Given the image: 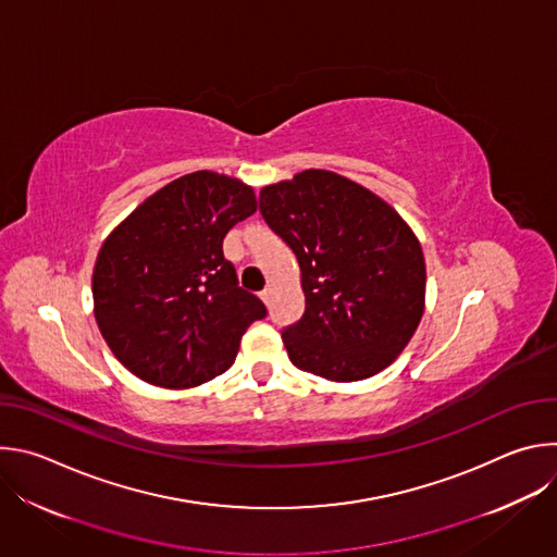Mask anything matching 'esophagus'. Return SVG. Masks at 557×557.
I'll return each instance as SVG.
<instances>
[{
	"instance_id": "esophagus-1",
	"label": "esophagus",
	"mask_w": 557,
	"mask_h": 557,
	"mask_svg": "<svg viewBox=\"0 0 557 557\" xmlns=\"http://www.w3.org/2000/svg\"><path fill=\"white\" fill-rule=\"evenodd\" d=\"M271 295H273V290H271V288H264V290L260 293V299L269 306V304H271Z\"/></svg>"
}]
</instances>
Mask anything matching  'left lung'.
Wrapping results in <instances>:
<instances>
[{
    "label": "left lung",
    "mask_w": 557,
    "mask_h": 557,
    "mask_svg": "<svg viewBox=\"0 0 557 557\" xmlns=\"http://www.w3.org/2000/svg\"><path fill=\"white\" fill-rule=\"evenodd\" d=\"M260 213L301 271L306 308L282 331L293 366L329 381H359L387 368L425 306V260L406 220L326 170L264 187Z\"/></svg>",
    "instance_id": "8db88e82"
}]
</instances>
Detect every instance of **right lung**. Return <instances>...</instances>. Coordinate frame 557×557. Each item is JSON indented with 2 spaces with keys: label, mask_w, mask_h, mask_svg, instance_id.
Here are the masks:
<instances>
[{
  "label": "right lung",
  "mask_w": 557,
  "mask_h": 557,
  "mask_svg": "<svg viewBox=\"0 0 557 557\" xmlns=\"http://www.w3.org/2000/svg\"><path fill=\"white\" fill-rule=\"evenodd\" d=\"M256 209L249 185L202 170L158 189L108 235L92 275L95 317L132 374L181 389L233 366L267 306L237 286L222 240Z\"/></svg>",
  "instance_id": "1"
}]
</instances>
